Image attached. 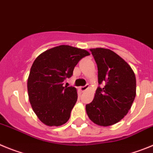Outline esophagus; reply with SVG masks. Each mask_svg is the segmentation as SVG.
Returning <instances> with one entry per match:
<instances>
[{
	"label": "esophagus",
	"mask_w": 153,
	"mask_h": 153,
	"mask_svg": "<svg viewBox=\"0 0 153 153\" xmlns=\"http://www.w3.org/2000/svg\"><path fill=\"white\" fill-rule=\"evenodd\" d=\"M88 88H89V85H85V86H83V87H81V88H80V90L82 91H86L87 89Z\"/></svg>",
	"instance_id": "1"
}]
</instances>
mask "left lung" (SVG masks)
<instances>
[{"instance_id":"left-lung-1","label":"left lung","mask_w":153,"mask_h":153,"mask_svg":"<svg viewBox=\"0 0 153 153\" xmlns=\"http://www.w3.org/2000/svg\"><path fill=\"white\" fill-rule=\"evenodd\" d=\"M98 70V87L92 102L85 107L89 119L101 126H109L123 119L136 97V76L130 65L112 50L90 49Z\"/></svg>"}]
</instances>
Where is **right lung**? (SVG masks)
<instances>
[{
  "instance_id": "1",
  "label": "right lung",
  "mask_w": 153,
  "mask_h": 153,
  "mask_svg": "<svg viewBox=\"0 0 153 153\" xmlns=\"http://www.w3.org/2000/svg\"><path fill=\"white\" fill-rule=\"evenodd\" d=\"M90 53L85 49L61 45L37 56L27 79L29 100L37 117L49 126L65 124L78 99L77 89L63 86L80 59Z\"/></svg>"
}]
</instances>
